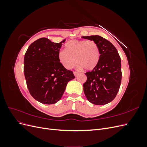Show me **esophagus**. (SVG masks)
<instances>
[{"label":"esophagus","mask_w":147,"mask_h":147,"mask_svg":"<svg viewBox=\"0 0 147 147\" xmlns=\"http://www.w3.org/2000/svg\"><path fill=\"white\" fill-rule=\"evenodd\" d=\"M74 74L75 77H78V75H79V74L77 72H74Z\"/></svg>","instance_id":"obj_1"}]
</instances>
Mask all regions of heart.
Wrapping results in <instances>:
<instances>
[{
  "label": "heart",
  "instance_id": "heart-1",
  "mask_svg": "<svg viewBox=\"0 0 147 147\" xmlns=\"http://www.w3.org/2000/svg\"><path fill=\"white\" fill-rule=\"evenodd\" d=\"M65 50L58 52L60 63L67 69H72L76 64L78 67L86 70L94 69L99 63L100 51L96 42L91 40H72L67 42Z\"/></svg>",
  "mask_w": 147,
  "mask_h": 147
}]
</instances>
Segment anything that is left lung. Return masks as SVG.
<instances>
[{
  "label": "left lung",
  "mask_w": 147,
  "mask_h": 147,
  "mask_svg": "<svg viewBox=\"0 0 147 147\" xmlns=\"http://www.w3.org/2000/svg\"><path fill=\"white\" fill-rule=\"evenodd\" d=\"M82 37L96 42L100 51L98 64L91 72L85 73L84 94L93 104L105 105L115 99L121 85V58L116 48L105 38L99 35Z\"/></svg>",
  "instance_id": "left-lung-1"
}]
</instances>
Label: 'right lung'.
<instances>
[{
    "label": "right lung",
    "mask_w": 147,
    "mask_h": 147,
    "mask_svg": "<svg viewBox=\"0 0 147 147\" xmlns=\"http://www.w3.org/2000/svg\"><path fill=\"white\" fill-rule=\"evenodd\" d=\"M64 40L55 43L40 38L28 47L24 59V72L30 94L43 104H53L63 96L68 82L75 78L58 58Z\"/></svg>",
    "instance_id": "1"
}]
</instances>
